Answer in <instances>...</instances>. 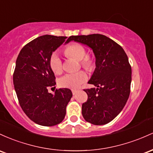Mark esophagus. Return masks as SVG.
I'll use <instances>...</instances> for the list:
<instances>
[{
    "mask_svg": "<svg viewBox=\"0 0 153 153\" xmlns=\"http://www.w3.org/2000/svg\"><path fill=\"white\" fill-rule=\"evenodd\" d=\"M77 92H78V90H72V94H73L74 95H76V94L77 93Z\"/></svg>",
    "mask_w": 153,
    "mask_h": 153,
    "instance_id": "obj_1",
    "label": "esophagus"
}]
</instances>
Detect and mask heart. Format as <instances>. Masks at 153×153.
Instances as JSON below:
<instances>
[{"label":"heart","instance_id":"heart-1","mask_svg":"<svg viewBox=\"0 0 153 153\" xmlns=\"http://www.w3.org/2000/svg\"><path fill=\"white\" fill-rule=\"evenodd\" d=\"M65 54L68 57L80 61L84 68L91 70L94 67V61L90 56H86V50L82 45L73 43L68 45L65 49ZM50 66L56 74H60L63 71L62 61L57 53H53L50 58ZM87 79V75L85 71H79L74 74H67L58 79V85L63 88L76 89Z\"/></svg>","mask_w":153,"mask_h":153}]
</instances>
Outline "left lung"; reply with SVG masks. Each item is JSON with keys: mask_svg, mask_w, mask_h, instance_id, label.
<instances>
[{"mask_svg": "<svg viewBox=\"0 0 153 153\" xmlns=\"http://www.w3.org/2000/svg\"><path fill=\"white\" fill-rule=\"evenodd\" d=\"M92 50L95 68L88 83L97 88L85 90L88 95L82 106L86 121L94 125L111 122L127 102L131 82V68L126 53L113 39L100 34L71 36Z\"/></svg>", "mask_w": 153, "mask_h": 153, "instance_id": "1", "label": "left lung"}]
</instances>
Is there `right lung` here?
<instances>
[{"mask_svg": "<svg viewBox=\"0 0 153 153\" xmlns=\"http://www.w3.org/2000/svg\"><path fill=\"white\" fill-rule=\"evenodd\" d=\"M70 41L61 36H40L26 45L17 57L13 76L15 91L23 111L37 124L55 126L66 116L71 91L62 88L52 94L48 87L56 85L50 58L63 42Z\"/></svg>", "mask_w": 153, "mask_h": 153, "instance_id": "right-lung-1", "label": "right lung"}]
</instances>
